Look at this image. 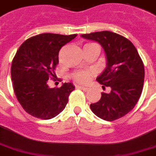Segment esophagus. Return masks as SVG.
<instances>
[{"mask_svg":"<svg viewBox=\"0 0 156 156\" xmlns=\"http://www.w3.org/2000/svg\"><path fill=\"white\" fill-rule=\"evenodd\" d=\"M78 87L80 88L81 90H82L83 91H88L90 90L89 87H83V86H78Z\"/></svg>","mask_w":156,"mask_h":156,"instance_id":"1","label":"esophagus"}]
</instances>
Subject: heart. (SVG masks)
Returning <instances> with one entry per match:
<instances>
[{
    "label": "heart",
    "instance_id": "obj_1",
    "mask_svg": "<svg viewBox=\"0 0 156 156\" xmlns=\"http://www.w3.org/2000/svg\"><path fill=\"white\" fill-rule=\"evenodd\" d=\"M88 45V44H87ZM93 74V71L90 70H81L77 71L74 74V78L79 82H87L89 81L90 76Z\"/></svg>",
    "mask_w": 156,
    "mask_h": 156
}]
</instances>
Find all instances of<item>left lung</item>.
I'll return each instance as SVG.
<instances>
[{"instance_id":"obj_1","label":"left lung","mask_w":156,"mask_h":156,"mask_svg":"<svg viewBox=\"0 0 156 156\" xmlns=\"http://www.w3.org/2000/svg\"><path fill=\"white\" fill-rule=\"evenodd\" d=\"M82 37L98 42L104 50L107 66L96 78L110 87L98 102L90 104L91 111L106 121H114L130 112L140 98L144 87V66L132 42L111 31L82 34Z\"/></svg>"}]
</instances>
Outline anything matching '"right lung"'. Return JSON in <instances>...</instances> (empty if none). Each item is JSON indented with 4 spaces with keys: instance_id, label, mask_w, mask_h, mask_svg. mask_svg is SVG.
Masks as SVG:
<instances>
[{
    "instance_id": "1",
    "label": "right lung",
    "mask_w": 156,
    "mask_h": 156,
    "mask_svg": "<svg viewBox=\"0 0 156 156\" xmlns=\"http://www.w3.org/2000/svg\"><path fill=\"white\" fill-rule=\"evenodd\" d=\"M77 34H41L27 39L16 51L11 78L16 98L28 114L41 119H50L61 113L75 87L65 82L60 88H50L48 80L55 78L61 48Z\"/></svg>"
}]
</instances>
